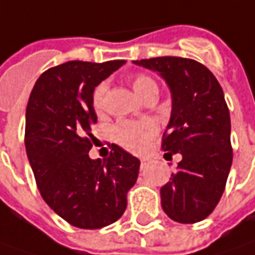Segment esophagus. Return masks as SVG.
<instances>
[{
  "label": "esophagus",
  "mask_w": 255,
  "mask_h": 255,
  "mask_svg": "<svg viewBox=\"0 0 255 255\" xmlns=\"http://www.w3.org/2000/svg\"><path fill=\"white\" fill-rule=\"evenodd\" d=\"M148 159H141V169H145L146 166H148Z\"/></svg>",
  "instance_id": "obj_1"
}]
</instances>
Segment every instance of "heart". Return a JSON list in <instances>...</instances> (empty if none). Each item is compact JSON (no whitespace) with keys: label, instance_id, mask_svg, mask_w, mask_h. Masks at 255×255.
Instances as JSON below:
<instances>
[{"label":"heart","instance_id":"obj_1","mask_svg":"<svg viewBox=\"0 0 255 255\" xmlns=\"http://www.w3.org/2000/svg\"><path fill=\"white\" fill-rule=\"evenodd\" d=\"M131 86L134 92L143 99L149 92L157 91L156 82L148 75H135L131 79ZM107 85L105 82L99 84L92 95V106L96 113H102L105 109V96ZM157 131L156 124L149 119H142L138 121H120L113 128L116 141L124 148L138 152L145 148V145L155 136Z\"/></svg>","mask_w":255,"mask_h":255}]
</instances>
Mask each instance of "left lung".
<instances>
[{"label": "left lung", "instance_id": "8db88e82", "mask_svg": "<svg viewBox=\"0 0 255 255\" xmlns=\"http://www.w3.org/2000/svg\"><path fill=\"white\" fill-rule=\"evenodd\" d=\"M157 72L171 95L163 134L164 156L181 155L177 170L160 188L166 215L178 223H197L218 205L233 160L230 114L222 88L200 62L181 57L132 61Z\"/></svg>", "mask_w": 255, "mask_h": 255}]
</instances>
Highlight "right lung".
Listing matches in <instances>:
<instances>
[{"label": "right lung", "instance_id": "right-lung-1", "mask_svg": "<svg viewBox=\"0 0 255 255\" xmlns=\"http://www.w3.org/2000/svg\"><path fill=\"white\" fill-rule=\"evenodd\" d=\"M124 60L68 61L43 72L26 107L25 146L43 200L79 229H100L120 219L139 160L119 145L91 159L95 88Z\"/></svg>", "mask_w": 255, "mask_h": 255}]
</instances>
